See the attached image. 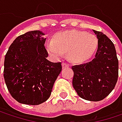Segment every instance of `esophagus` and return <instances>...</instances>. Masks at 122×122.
<instances>
[{
  "instance_id": "obj_1",
  "label": "esophagus",
  "mask_w": 122,
  "mask_h": 122,
  "mask_svg": "<svg viewBox=\"0 0 122 122\" xmlns=\"http://www.w3.org/2000/svg\"><path fill=\"white\" fill-rule=\"evenodd\" d=\"M62 66H63V68H68V67H69V64H68L66 62H63V63H62Z\"/></svg>"
}]
</instances>
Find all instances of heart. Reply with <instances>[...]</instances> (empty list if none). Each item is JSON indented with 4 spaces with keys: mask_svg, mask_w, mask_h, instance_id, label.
Segmentation results:
<instances>
[{
    "mask_svg": "<svg viewBox=\"0 0 122 122\" xmlns=\"http://www.w3.org/2000/svg\"><path fill=\"white\" fill-rule=\"evenodd\" d=\"M98 46V39L92 34L79 30H66L57 33L54 39H48L46 47L54 57H61L64 52L71 61L82 63L90 59Z\"/></svg>",
    "mask_w": 122,
    "mask_h": 122,
    "instance_id": "1",
    "label": "heart"
}]
</instances>
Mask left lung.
Segmentation results:
<instances>
[{"label": "left lung", "instance_id": "left-lung-1", "mask_svg": "<svg viewBox=\"0 0 122 122\" xmlns=\"http://www.w3.org/2000/svg\"><path fill=\"white\" fill-rule=\"evenodd\" d=\"M98 39L95 57L90 62L72 66L73 86L83 99L97 102L114 88L119 74V61L113 42L101 32L93 30Z\"/></svg>", "mask_w": 122, "mask_h": 122}]
</instances>
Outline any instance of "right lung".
I'll list each match as a JSON object with an SVG mask.
<instances>
[{
    "label": "right lung",
    "instance_id": "add662e5",
    "mask_svg": "<svg viewBox=\"0 0 122 122\" xmlns=\"http://www.w3.org/2000/svg\"><path fill=\"white\" fill-rule=\"evenodd\" d=\"M43 35L35 30L17 37L5 54V82L12 97L22 104L37 105L46 101L62 70L61 62L46 59Z\"/></svg>",
    "mask_w": 122,
    "mask_h": 122
}]
</instances>
